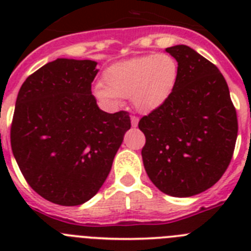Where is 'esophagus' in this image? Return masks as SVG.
<instances>
[{"label":"esophagus","instance_id":"obj_1","mask_svg":"<svg viewBox=\"0 0 251 251\" xmlns=\"http://www.w3.org/2000/svg\"><path fill=\"white\" fill-rule=\"evenodd\" d=\"M138 122L139 118L137 115H132V117H130V123H132L133 127H137V126H138Z\"/></svg>","mask_w":251,"mask_h":251}]
</instances>
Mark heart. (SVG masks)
<instances>
[{"mask_svg":"<svg viewBox=\"0 0 251 251\" xmlns=\"http://www.w3.org/2000/svg\"><path fill=\"white\" fill-rule=\"evenodd\" d=\"M178 79V64L170 54H151L119 61L103 73V83L93 93L109 108H117L123 98L132 99L139 112L148 113L165 103Z\"/></svg>","mask_w":251,"mask_h":251,"instance_id":"b5f03b06","label":"heart"}]
</instances>
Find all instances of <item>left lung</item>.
I'll return each instance as SVG.
<instances>
[{"instance_id": "left-lung-1", "label": "left lung", "mask_w": 251, "mask_h": 251, "mask_svg": "<svg viewBox=\"0 0 251 251\" xmlns=\"http://www.w3.org/2000/svg\"><path fill=\"white\" fill-rule=\"evenodd\" d=\"M178 63L170 98L142 117V158L150 179L163 194L190 197L225 174L238 137L236 109L220 70L194 49H166Z\"/></svg>"}]
</instances>
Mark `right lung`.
I'll list each match as a JSON object with an SVG mask.
<instances>
[{
  "instance_id": "obj_1",
  "label": "right lung",
  "mask_w": 251,
  "mask_h": 251,
  "mask_svg": "<svg viewBox=\"0 0 251 251\" xmlns=\"http://www.w3.org/2000/svg\"><path fill=\"white\" fill-rule=\"evenodd\" d=\"M95 66L56 59L31 74L17 95L13 156L31 188L57 205H81L99 191L130 128L129 113L97 105Z\"/></svg>"
}]
</instances>
